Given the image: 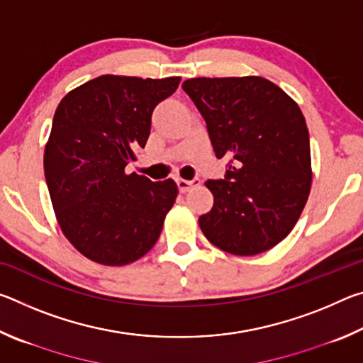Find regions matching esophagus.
Instances as JSON below:
<instances>
[{
    "instance_id": "esophagus-1",
    "label": "esophagus",
    "mask_w": 363,
    "mask_h": 363,
    "mask_svg": "<svg viewBox=\"0 0 363 363\" xmlns=\"http://www.w3.org/2000/svg\"><path fill=\"white\" fill-rule=\"evenodd\" d=\"M200 181L199 179H194V181H186V179H177V187H179V192L181 194H186L189 192L190 189L199 186Z\"/></svg>"
}]
</instances>
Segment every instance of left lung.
Instances as JSON below:
<instances>
[{"mask_svg":"<svg viewBox=\"0 0 363 363\" xmlns=\"http://www.w3.org/2000/svg\"><path fill=\"white\" fill-rule=\"evenodd\" d=\"M182 89L206 121L225 179L206 181L214 203L199 218L214 247L255 256L293 230L312 186L309 131L296 102L262 77L190 78Z\"/></svg>","mask_w":363,"mask_h":363,"instance_id":"1","label":"left lung"}]
</instances>
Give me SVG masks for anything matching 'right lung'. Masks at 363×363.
Segmentation results:
<instances>
[{"instance_id":"1","label":"right lung","mask_w":363,"mask_h":363,"mask_svg":"<svg viewBox=\"0 0 363 363\" xmlns=\"http://www.w3.org/2000/svg\"><path fill=\"white\" fill-rule=\"evenodd\" d=\"M179 77L102 75L57 106L45 147V177L60 230L102 266H126L149 253L173 208V179L152 182L125 168L150 134L152 112Z\"/></svg>"}]
</instances>
